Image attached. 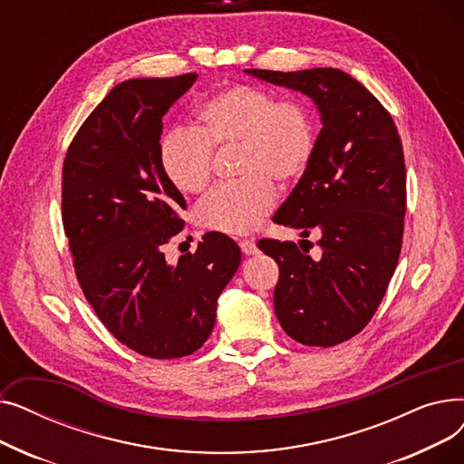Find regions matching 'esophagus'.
Listing matches in <instances>:
<instances>
[{"instance_id":"34e87169","label":"esophagus","mask_w":464,"mask_h":464,"mask_svg":"<svg viewBox=\"0 0 464 464\" xmlns=\"http://www.w3.org/2000/svg\"><path fill=\"white\" fill-rule=\"evenodd\" d=\"M238 246H240V250L245 256H254L257 252V246H256L254 240H240Z\"/></svg>"}]
</instances>
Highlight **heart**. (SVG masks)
<instances>
[{"label":"heart","instance_id":"heart-1","mask_svg":"<svg viewBox=\"0 0 464 464\" xmlns=\"http://www.w3.org/2000/svg\"><path fill=\"white\" fill-rule=\"evenodd\" d=\"M198 128H175L160 142L167 180L184 193H198L212 179L214 149L238 146L235 182L219 184L199 201L195 216L212 231L245 235L256 229L276 203L280 184L297 182L312 163L318 126L303 100L250 84L212 93L198 109Z\"/></svg>","mask_w":464,"mask_h":464}]
</instances>
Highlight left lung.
I'll return each instance as SVG.
<instances>
[{"instance_id":"obj_1","label":"left lung","mask_w":464,"mask_h":464,"mask_svg":"<svg viewBox=\"0 0 464 464\" xmlns=\"http://www.w3.org/2000/svg\"><path fill=\"white\" fill-rule=\"evenodd\" d=\"M248 75L297 90L318 107L322 131L299 184L275 214L310 240L261 238L257 248L280 269L275 312L282 329L304 346H336L361 333L378 310L402 248L406 169L395 121L348 72L246 69Z\"/></svg>"}]
</instances>
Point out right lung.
I'll use <instances>...</instances> for the list:
<instances>
[{
  "mask_svg": "<svg viewBox=\"0 0 464 464\" xmlns=\"http://www.w3.org/2000/svg\"><path fill=\"white\" fill-rule=\"evenodd\" d=\"M195 79L116 84L72 137L62 170L63 231L82 294L116 340L152 359L205 344L240 265L237 242L216 231L177 265L163 254L184 227L186 201L160 165L161 118Z\"/></svg>",
  "mask_w": 464,
  "mask_h": 464,
  "instance_id": "1",
  "label": "right lung"
}]
</instances>
